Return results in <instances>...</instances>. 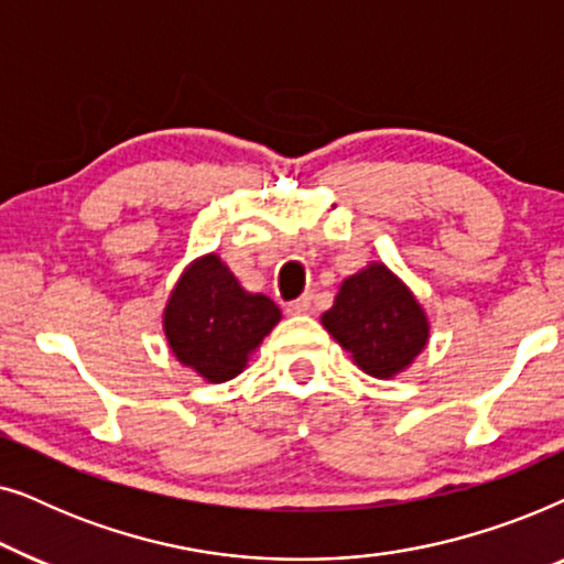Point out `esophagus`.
Here are the masks:
<instances>
[{
	"mask_svg": "<svg viewBox=\"0 0 564 564\" xmlns=\"http://www.w3.org/2000/svg\"><path fill=\"white\" fill-rule=\"evenodd\" d=\"M311 295H303V297H297V300H292V303H288V313L290 315H303V313H307L311 311Z\"/></svg>",
	"mask_w": 564,
	"mask_h": 564,
	"instance_id": "1",
	"label": "esophagus"
}]
</instances>
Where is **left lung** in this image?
Returning a JSON list of instances; mask_svg holds the SVG:
<instances>
[{"mask_svg": "<svg viewBox=\"0 0 564 564\" xmlns=\"http://www.w3.org/2000/svg\"><path fill=\"white\" fill-rule=\"evenodd\" d=\"M323 328L351 354L361 372L390 380L405 372L429 344V318L411 288L382 261L346 276Z\"/></svg>", "mask_w": 564, "mask_h": 564, "instance_id": "1", "label": "left lung"}]
</instances>
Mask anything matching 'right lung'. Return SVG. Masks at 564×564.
Wrapping results in <instances>:
<instances>
[{
  "label": "right lung",
  "mask_w": 564,
  "mask_h": 564,
  "mask_svg": "<svg viewBox=\"0 0 564 564\" xmlns=\"http://www.w3.org/2000/svg\"><path fill=\"white\" fill-rule=\"evenodd\" d=\"M282 311L261 292H246L218 253L184 269L164 307V334L180 365L205 382H228L243 372Z\"/></svg>",
  "instance_id": "right-lung-1"
}]
</instances>
